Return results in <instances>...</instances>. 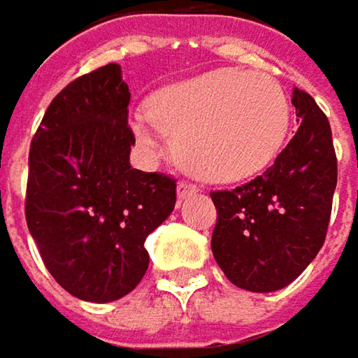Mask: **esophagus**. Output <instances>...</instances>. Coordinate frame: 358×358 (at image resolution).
<instances>
[{
    "label": "esophagus",
    "mask_w": 358,
    "mask_h": 358,
    "mask_svg": "<svg viewBox=\"0 0 358 358\" xmlns=\"http://www.w3.org/2000/svg\"><path fill=\"white\" fill-rule=\"evenodd\" d=\"M196 184H192V182H186V180H180L178 182V199L180 201H184V199H188V196H192V194H196Z\"/></svg>",
    "instance_id": "1"
}]
</instances>
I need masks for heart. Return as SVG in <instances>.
Here are the masks:
<instances>
[{"label":"heart","mask_w":358,"mask_h":358,"mask_svg":"<svg viewBox=\"0 0 358 358\" xmlns=\"http://www.w3.org/2000/svg\"><path fill=\"white\" fill-rule=\"evenodd\" d=\"M157 127L174 159L194 178L238 182L264 170L289 127V104L278 83L248 69L221 67L162 90L135 129L151 139Z\"/></svg>","instance_id":"b5f03b06"}]
</instances>
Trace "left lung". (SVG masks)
<instances>
[{"mask_svg": "<svg viewBox=\"0 0 358 358\" xmlns=\"http://www.w3.org/2000/svg\"><path fill=\"white\" fill-rule=\"evenodd\" d=\"M299 129L275 164L234 190L211 192L217 223L213 256L240 289L271 293L301 275L322 250L338 162L328 116L293 90Z\"/></svg>", "mask_w": 358, "mask_h": 358, "instance_id": "1", "label": "left lung"}]
</instances>
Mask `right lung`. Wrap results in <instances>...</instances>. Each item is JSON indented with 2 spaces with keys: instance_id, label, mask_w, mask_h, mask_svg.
<instances>
[{
  "instance_id": "obj_1",
  "label": "right lung",
  "mask_w": 358,
  "mask_h": 358,
  "mask_svg": "<svg viewBox=\"0 0 358 358\" xmlns=\"http://www.w3.org/2000/svg\"><path fill=\"white\" fill-rule=\"evenodd\" d=\"M129 85L108 63L67 83L28 153L26 223L52 278L108 303L145 275L147 236L176 205V180L131 168Z\"/></svg>"
}]
</instances>
